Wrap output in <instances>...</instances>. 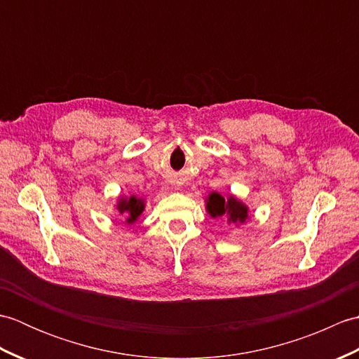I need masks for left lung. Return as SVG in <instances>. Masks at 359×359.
I'll list each match as a JSON object with an SVG mask.
<instances>
[{
  "label": "left lung",
  "mask_w": 359,
  "mask_h": 359,
  "mask_svg": "<svg viewBox=\"0 0 359 359\" xmlns=\"http://www.w3.org/2000/svg\"><path fill=\"white\" fill-rule=\"evenodd\" d=\"M207 211L211 217H224L228 224H243L248 219V208L234 196L225 199L219 193H211L207 199Z\"/></svg>",
  "instance_id": "obj_1"
}]
</instances>
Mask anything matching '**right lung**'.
I'll list each match as a JSON object with an SVG mask.
<instances>
[{"instance_id":"obj_1","label":"right lung","mask_w":359,"mask_h":359,"mask_svg":"<svg viewBox=\"0 0 359 359\" xmlns=\"http://www.w3.org/2000/svg\"><path fill=\"white\" fill-rule=\"evenodd\" d=\"M117 210L120 215L125 217V222L131 225L140 217V215L143 212L144 201L142 197H135V196L121 197V199H118L117 202Z\"/></svg>"}]
</instances>
